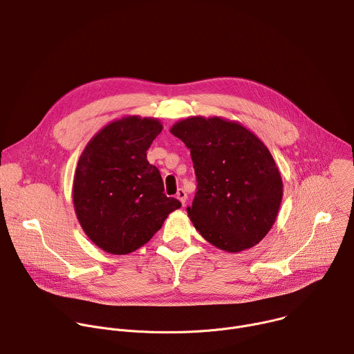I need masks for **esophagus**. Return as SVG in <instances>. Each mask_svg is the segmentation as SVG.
I'll return each mask as SVG.
<instances>
[{
  "label": "esophagus",
  "instance_id": "obj_1",
  "mask_svg": "<svg viewBox=\"0 0 354 354\" xmlns=\"http://www.w3.org/2000/svg\"><path fill=\"white\" fill-rule=\"evenodd\" d=\"M176 197L180 200V203L185 206V203H186V198H187L186 192H185L183 189H179V190H178V193H176Z\"/></svg>",
  "mask_w": 354,
  "mask_h": 354
}]
</instances>
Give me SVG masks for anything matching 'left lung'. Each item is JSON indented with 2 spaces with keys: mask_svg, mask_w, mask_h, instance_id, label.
Segmentation results:
<instances>
[{
  "mask_svg": "<svg viewBox=\"0 0 354 354\" xmlns=\"http://www.w3.org/2000/svg\"><path fill=\"white\" fill-rule=\"evenodd\" d=\"M171 133L190 149L197 192L187 214L200 235L227 252L261 242L283 197L268 147L242 124L223 118H187Z\"/></svg>",
  "mask_w": 354,
  "mask_h": 354,
  "instance_id": "8db88e82",
  "label": "left lung"
}]
</instances>
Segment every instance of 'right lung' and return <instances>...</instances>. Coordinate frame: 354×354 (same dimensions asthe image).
<instances>
[{
	"instance_id": "add662e5",
	"label": "right lung",
	"mask_w": 354,
	"mask_h": 354,
	"mask_svg": "<svg viewBox=\"0 0 354 354\" xmlns=\"http://www.w3.org/2000/svg\"><path fill=\"white\" fill-rule=\"evenodd\" d=\"M158 119L127 116L99 130L78 160L73 201L88 238L102 250L126 255L147 243L180 207L167 197L147 149L161 133Z\"/></svg>"
}]
</instances>
